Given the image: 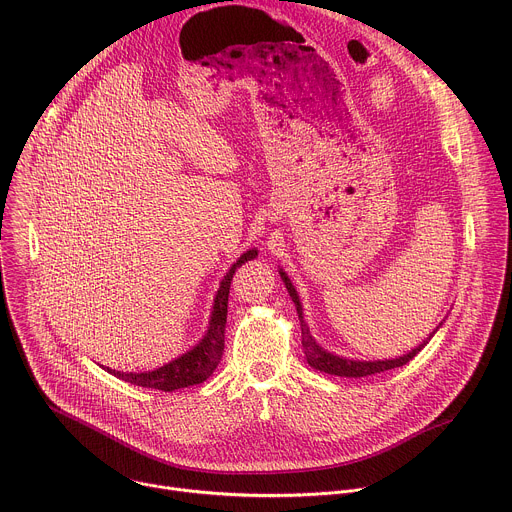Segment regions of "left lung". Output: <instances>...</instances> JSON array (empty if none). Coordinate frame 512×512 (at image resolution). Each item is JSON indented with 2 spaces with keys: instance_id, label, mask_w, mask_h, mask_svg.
<instances>
[{
  "instance_id": "8db88e82",
  "label": "left lung",
  "mask_w": 512,
  "mask_h": 512,
  "mask_svg": "<svg viewBox=\"0 0 512 512\" xmlns=\"http://www.w3.org/2000/svg\"><path fill=\"white\" fill-rule=\"evenodd\" d=\"M279 275L295 303V309H297V315H299V321H301V346H303V352H305V358H307V364L319 372H325V374H331V376H342V378H364V376H372V374H380V372H386V370H394V368H400L404 364H408L428 342L430 337L438 331V325L424 342L420 346H416L412 352L404 354V356H398V358H392V360H376V362H362V360H348V358H339L327 350H323L309 331L305 319H303V309H301V301H299V295L291 283V279L287 277V273L283 269H279Z\"/></svg>"
}]
</instances>
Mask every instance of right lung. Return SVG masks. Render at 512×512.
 <instances>
[{"label": "right lung", "instance_id": "obj_1", "mask_svg": "<svg viewBox=\"0 0 512 512\" xmlns=\"http://www.w3.org/2000/svg\"><path fill=\"white\" fill-rule=\"evenodd\" d=\"M257 257V249H249L247 253H243L237 263H233V267L227 271V275L223 277L219 291L215 295V303H213V311H211V319H209V327L207 333L203 335L201 342L191 348L187 354L175 358L173 362H168L152 372H116L106 368V372H110L112 376L130 382L134 386L140 388H152V390H162V392H175L181 388H189L195 384H203L219 366L221 358H223V350H225V323H227V303H229V289H231V281L235 275V269L241 267L245 261H251Z\"/></svg>", "mask_w": 512, "mask_h": 512}]
</instances>
